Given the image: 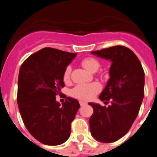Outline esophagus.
<instances>
[{
	"instance_id": "esophagus-1",
	"label": "esophagus",
	"mask_w": 157,
	"mask_h": 157,
	"mask_svg": "<svg viewBox=\"0 0 157 157\" xmlns=\"http://www.w3.org/2000/svg\"><path fill=\"white\" fill-rule=\"evenodd\" d=\"M79 104H80V105H81V106H84V105H86V101H79Z\"/></svg>"
}]
</instances>
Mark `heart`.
Returning a JSON list of instances; mask_svg holds the SVG:
<instances>
[{
    "label": "heart",
    "mask_w": 157,
    "mask_h": 157,
    "mask_svg": "<svg viewBox=\"0 0 157 157\" xmlns=\"http://www.w3.org/2000/svg\"><path fill=\"white\" fill-rule=\"evenodd\" d=\"M81 63L87 71L92 73L97 71L100 67L99 61L94 57L84 58L81 61ZM71 72V66H67L63 74V79L65 82L70 80ZM101 86L98 82L85 83L76 86L71 90V94L73 98H78L82 101H90L93 99L101 91Z\"/></svg>",
    "instance_id": "obj_1"
}]
</instances>
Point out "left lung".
Wrapping results in <instances>:
<instances>
[{
	"label": "left lung",
	"instance_id": "left-lung-1",
	"mask_svg": "<svg viewBox=\"0 0 157 157\" xmlns=\"http://www.w3.org/2000/svg\"><path fill=\"white\" fill-rule=\"evenodd\" d=\"M112 62L105 90L99 98L109 107L89 103L94 109L90 119L92 136L110 143L125 135L139 112L144 98L145 72L141 63L130 48L116 45L91 52Z\"/></svg>",
	"mask_w": 157,
	"mask_h": 157
}]
</instances>
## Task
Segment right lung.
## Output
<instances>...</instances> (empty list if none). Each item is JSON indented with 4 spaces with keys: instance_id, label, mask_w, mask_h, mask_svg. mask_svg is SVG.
<instances>
[{
    "instance_id": "obj_1",
    "label": "right lung",
    "mask_w": 157,
    "mask_h": 157,
    "mask_svg": "<svg viewBox=\"0 0 157 157\" xmlns=\"http://www.w3.org/2000/svg\"><path fill=\"white\" fill-rule=\"evenodd\" d=\"M76 55L47 47L30 55L19 69L17 103L22 120L30 134L45 145H60L70 137L79 103L67 98L60 105L56 96L64 86L63 71Z\"/></svg>"
}]
</instances>
